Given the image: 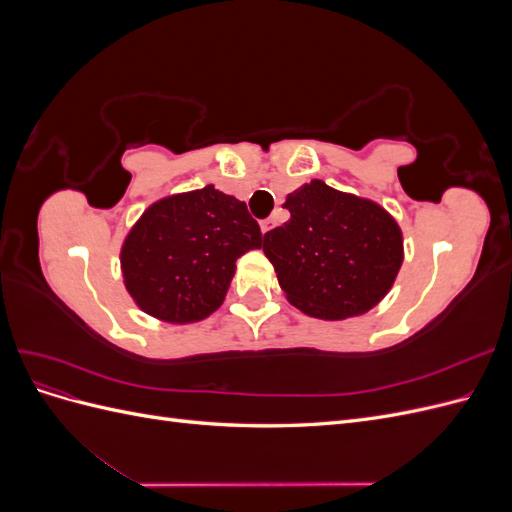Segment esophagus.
<instances>
[{
    "instance_id": "obj_1",
    "label": "esophagus",
    "mask_w": 512,
    "mask_h": 512,
    "mask_svg": "<svg viewBox=\"0 0 512 512\" xmlns=\"http://www.w3.org/2000/svg\"><path fill=\"white\" fill-rule=\"evenodd\" d=\"M273 226H275V220H273V218L262 220V222H260V230H262V235H267V232H269Z\"/></svg>"
}]
</instances>
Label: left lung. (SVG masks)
Instances as JSON below:
<instances>
[{"instance_id":"8db88e82","label":"left lung","mask_w":512,"mask_h":512,"mask_svg":"<svg viewBox=\"0 0 512 512\" xmlns=\"http://www.w3.org/2000/svg\"><path fill=\"white\" fill-rule=\"evenodd\" d=\"M284 207L290 220L267 232L262 252L294 307L346 320L389 294L404 262V235L382 205L312 179Z\"/></svg>"}]
</instances>
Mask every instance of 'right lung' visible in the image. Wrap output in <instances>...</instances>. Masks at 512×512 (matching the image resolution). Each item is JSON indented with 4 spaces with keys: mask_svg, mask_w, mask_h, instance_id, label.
<instances>
[{
    "mask_svg": "<svg viewBox=\"0 0 512 512\" xmlns=\"http://www.w3.org/2000/svg\"><path fill=\"white\" fill-rule=\"evenodd\" d=\"M245 203L213 185L151 203L121 243V275L132 301L170 324L205 320L218 309L237 258L260 250Z\"/></svg>",
    "mask_w": 512,
    "mask_h": 512,
    "instance_id": "right-lung-1",
    "label": "right lung"
}]
</instances>
